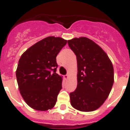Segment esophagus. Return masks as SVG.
I'll use <instances>...</instances> for the list:
<instances>
[{
    "instance_id": "1",
    "label": "esophagus",
    "mask_w": 130,
    "mask_h": 130,
    "mask_svg": "<svg viewBox=\"0 0 130 130\" xmlns=\"http://www.w3.org/2000/svg\"><path fill=\"white\" fill-rule=\"evenodd\" d=\"M69 74H66V75L64 76V78H65V80H67V79L69 78Z\"/></svg>"
}]
</instances>
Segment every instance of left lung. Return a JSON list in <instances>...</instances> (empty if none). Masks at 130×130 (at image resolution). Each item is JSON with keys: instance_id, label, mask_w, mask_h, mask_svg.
<instances>
[{"instance_id": "8db88e82", "label": "left lung", "mask_w": 130, "mask_h": 130, "mask_svg": "<svg viewBox=\"0 0 130 130\" xmlns=\"http://www.w3.org/2000/svg\"><path fill=\"white\" fill-rule=\"evenodd\" d=\"M77 59V87L70 93L74 109L91 112L101 107L109 96L114 83L112 62L103 50L86 37L68 40Z\"/></svg>"}]
</instances>
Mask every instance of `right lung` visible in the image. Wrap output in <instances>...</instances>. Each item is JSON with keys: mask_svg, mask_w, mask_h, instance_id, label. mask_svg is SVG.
I'll return each mask as SVG.
<instances>
[{"mask_svg": "<svg viewBox=\"0 0 130 130\" xmlns=\"http://www.w3.org/2000/svg\"><path fill=\"white\" fill-rule=\"evenodd\" d=\"M67 42L61 37H46L20 57L16 70L19 90L26 103L35 110L45 111L56 105L63 80L56 73V56Z\"/></svg>", "mask_w": 130, "mask_h": 130, "instance_id": "right-lung-1", "label": "right lung"}]
</instances>
